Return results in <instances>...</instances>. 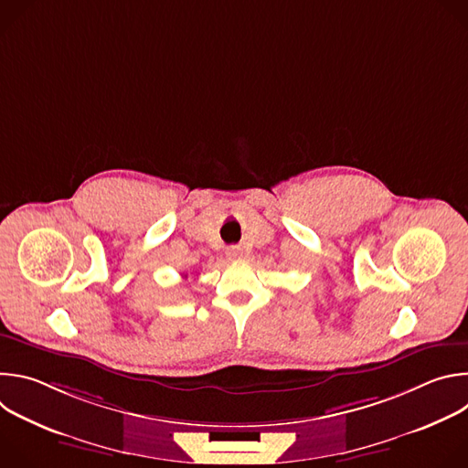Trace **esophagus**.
I'll use <instances>...</instances> for the list:
<instances>
[{
  "instance_id": "obj_1",
  "label": "esophagus",
  "mask_w": 468,
  "mask_h": 468,
  "mask_svg": "<svg viewBox=\"0 0 468 468\" xmlns=\"http://www.w3.org/2000/svg\"><path fill=\"white\" fill-rule=\"evenodd\" d=\"M226 255H228V259H231V261H235V259H240V250L239 248H228V251H226Z\"/></svg>"
}]
</instances>
